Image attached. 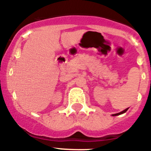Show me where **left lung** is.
Masks as SVG:
<instances>
[{"label":"left lung","mask_w":151,"mask_h":151,"mask_svg":"<svg viewBox=\"0 0 151 151\" xmlns=\"http://www.w3.org/2000/svg\"><path fill=\"white\" fill-rule=\"evenodd\" d=\"M127 110H128V108L127 109H125V110H124L123 111H122V112H120V113H116V114H113V116H117V115H120V114H122V113H125V112L127 111Z\"/></svg>","instance_id":"left-lung-1"}]
</instances>
